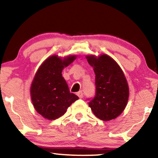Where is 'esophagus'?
Instances as JSON below:
<instances>
[{"label":"esophagus","mask_w":158,"mask_h":158,"mask_svg":"<svg viewBox=\"0 0 158 158\" xmlns=\"http://www.w3.org/2000/svg\"><path fill=\"white\" fill-rule=\"evenodd\" d=\"M77 95L78 96H79V98H83V93H82V91H79V92H78L77 94Z\"/></svg>","instance_id":"1"}]
</instances>
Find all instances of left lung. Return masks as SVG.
<instances>
[{"label": "left lung", "instance_id": "8db88e82", "mask_svg": "<svg viewBox=\"0 0 158 158\" xmlns=\"http://www.w3.org/2000/svg\"><path fill=\"white\" fill-rule=\"evenodd\" d=\"M96 74V94L89 107L94 115L107 121L120 115L129 98V87L122 70L107 54L86 56Z\"/></svg>", "mask_w": 158, "mask_h": 158}]
</instances>
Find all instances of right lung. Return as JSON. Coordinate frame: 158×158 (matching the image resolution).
I'll return each instance as SVG.
<instances>
[{
	"label": "right lung",
	"mask_w": 158,
	"mask_h": 158,
	"mask_svg": "<svg viewBox=\"0 0 158 158\" xmlns=\"http://www.w3.org/2000/svg\"><path fill=\"white\" fill-rule=\"evenodd\" d=\"M77 58L68 56L62 59L56 55L47 58L40 66L31 86V97L36 111L45 118L55 120L63 115L68 107L79 99L70 93L62 76L64 68Z\"/></svg>",
	"instance_id": "obj_1"
}]
</instances>
